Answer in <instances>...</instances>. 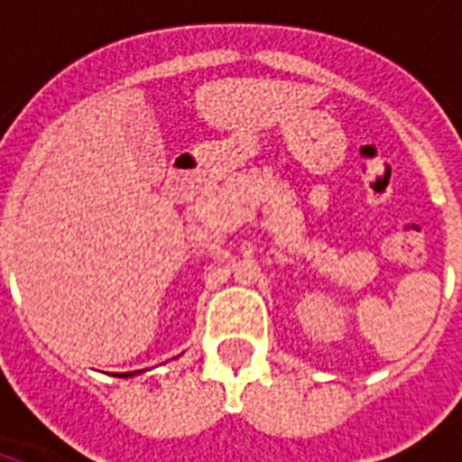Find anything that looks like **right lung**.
I'll list each match as a JSON object with an SVG mask.
<instances>
[{
	"label": "right lung",
	"mask_w": 462,
	"mask_h": 462,
	"mask_svg": "<svg viewBox=\"0 0 462 462\" xmlns=\"http://www.w3.org/2000/svg\"><path fill=\"white\" fill-rule=\"evenodd\" d=\"M134 374H141V372H126V374H119L122 379H129V376H134Z\"/></svg>",
	"instance_id": "obj_1"
}]
</instances>
